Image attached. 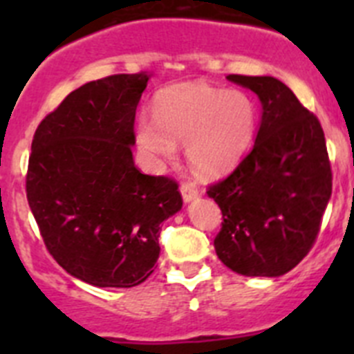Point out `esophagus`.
Masks as SVG:
<instances>
[{
  "label": "esophagus",
  "mask_w": 354,
  "mask_h": 354,
  "mask_svg": "<svg viewBox=\"0 0 354 354\" xmlns=\"http://www.w3.org/2000/svg\"><path fill=\"white\" fill-rule=\"evenodd\" d=\"M180 195H183V200L186 202V204H189V202H193L195 198H198L200 192L196 189L193 184L189 183H184L183 186H180Z\"/></svg>",
  "instance_id": "obj_1"
}]
</instances>
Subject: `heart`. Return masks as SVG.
Wrapping results in <instances>:
<instances>
[{"mask_svg": "<svg viewBox=\"0 0 354 354\" xmlns=\"http://www.w3.org/2000/svg\"><path fill=\"white\" fill-rule=\"evenodd\" d=\"M257 106L237 90L205 83H177L159 90L154 118L136 126V142L149 158L171 159L177 142L200 175L216 177L236 168L255 138Z\"/></svg>", "mask_w": 354, "mask_h": 354, "instance_id": "b5f03b06", "label": "heart"}]
</instances>
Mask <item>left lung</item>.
<instances>
[{
    "label": "left lung",
    "mask_w": 354,
    "mask_h": 354,
    "mask_svg": "<svg viewBox=\"0 0 354 354\" xmlns=\"http://www.w3.org/2000/svg\"><path fill=\"white\" fill-rule=\"evenodd\" d=\"M227 80L257 93L262 115L252 152L207 189L223 214L216 255L237 274L280 277L310 252L331 196L326 140L317 117L280 80Z\"/></svg>",
    "instance_id": "1"
}]
</instances>
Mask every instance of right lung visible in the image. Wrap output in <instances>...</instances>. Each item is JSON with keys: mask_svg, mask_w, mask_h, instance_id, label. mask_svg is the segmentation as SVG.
Returning a JSON list of instances; mask_svg holds the SVG:
<instances>
[{"mask_svg": "<svg viewBox=\"0 0 354 354\" xmlns=\"http://www.w3.org/2000/svg\"><path fill=\"white\" fill-rule=\"evenodd\" d=\"M152 74H117L68 93L37 127L26 196L46 248L84 283L134 287L159 257L177 183L134 167V117Z\"/></svg>", "mask_w": 354, "mask_h": 354, "instance_id": "1", "label": "right lung"}]
</instances>
